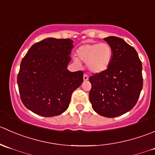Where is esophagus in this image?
<instances>
[{"label":"esophagus","mask_w":155,"mask_h":155,"mask_svg":"<svg viewBox=\"0 0 155 155\" xmlns=\"http://www.w3.org/2000/svg\"><path fill=\"white\" fill-rule=\"evenodd\" d=\"M83 78H84V81H87V80L89 79V77H88V75H87V74H84V77H83Z\"/></svg>","instance_id":"obj_1"}]
</instances>
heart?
I'll return each instance as SVG.
<instances>
[{
    "label": "heart",
    "mask_w": 155,
    "mask_h": 155,
    "mask_svg": "<svg viewBox=\"0 0 155 155\" xmlns=\"http://www.w3.org/2000/svg\"><path fill=\"white\" fill-rule=\"evenodd\" d=\"M113 51L106 43H88L81 46L77 50L78 59L87 63V68L93 74H100L108 69ZM78 62V59H75Z\"/></svg>",
    "instance_id": "b5f03b06"
}]
</instances>
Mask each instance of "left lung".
Listing matches in <instances>:
<instances>
[{"label":"left lung","mask_w":155,"mask_h":155,"mask_svg":"<svg viewBox=\"0 0 155 155\" xmlns=\"http://www.w3.org/2000/svg\"><path fill=\"white\" fill-rule=\"evenodd\" d=\"M112 48L108 69L90 76L89 98L99 115L115 117L130 111L137 102L143 85L142 65L137 52L122 38H104Z\"/></svg>","instance_id":"obj_1"}]
</instances>
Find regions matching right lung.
Listing matches in <instances>:
<instances>
[{
	"label": "right lung",
	"instance_id": "1",
	"mask_svg": "<svg viewBox=\"0 0 155 155\" xmlns=\"http://www.w3.org/2000/svg\"><path fill=\"white\" fill-rule=\"evenodd\" d=\"M73 41L47 38L31 46L20 64L17 84L21 100L43 117L62 114L73 92L84 81V72L67 69Z\"/></svg>",
	"mask_w": 155,
	"mask_h": 155
}]
</instances>
